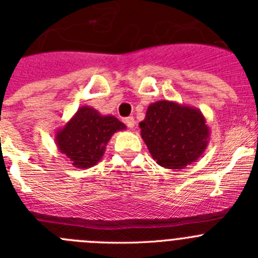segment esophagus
<instances>
[{
  "instance_id": "1",
  "label": "esophagus",
  "mask_w": 258,
  "mask_h": 258,
  "mask_svg": "<svg viewBox=\"0 0 258 258\" xmlns=\"http://www.w3.org/2000/svg\"><path fill=\"white\" fill-rule=\"evenodd\" d=\"M124 123L127 124V127H128V128H134V127H135V118L134 117L126 118V119H124Z\"/></svg>"
}]
</instances>
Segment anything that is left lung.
<instances>
[{"mask_svg":"<svg viewBox=\"0 0 258 258\" xmlns=\"http://www.w3.org/2000/svg\"><path fill=\"white\" fill-rule=\"evenodd\" d=\"M140 128L153 159L169 169L198 161L210 141V127L201 110L176 101L150 104Z\"/></svg>","mask_w":258,"mask_h":258,"instance_id":"8db88e82","label":"left lung"}]
</instances>
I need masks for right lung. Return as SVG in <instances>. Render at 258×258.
Wrapping results in <instances>:
<instances>
[{
    "instance_id": "1",
    "label": "right lung",
    "mask_w": 258,
    "mask_h": 258,
    "mask_svg": "<svg viewBox=\"0 0 258 258\" xmlns=\"http://www.w3.org/2000/svg\"><path fill=\"white\" fill-rule=\"evenodd\" d=\"M122 130L126 124L113 115H101L89 105L81 106L56 132L55 144L73 167L90 168L100 162L110 138Z\"/></svg>"
}]
</instances>
